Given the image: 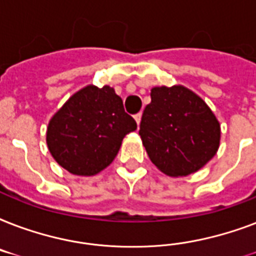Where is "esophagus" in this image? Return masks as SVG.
I'll use <instances>...</instances> for the list:
<instances>
[{
	"mask_svg": "<svg viewBox=\"0 0 256 256\" xmlns=\"http://www.w3.org/2000/svg\"><path fill=\"white\" fill-rule=\"evenodd\" d=\"M140 118H142V112H138V114H136V116H134V120H136V122L138 126H140Z\"/></svg>",
	"mask_w": 256,
	"mask_h": 256,
	"instance_id": "obj_1",
	"label": "esophagus"
}]
</instances>
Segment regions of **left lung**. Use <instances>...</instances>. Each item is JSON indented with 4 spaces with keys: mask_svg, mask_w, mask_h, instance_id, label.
<instances>
[{
    "mask_svg": "<svg viewBox=\"0 0 256 256\" xmlns=\"http://www.w3.org/2000/svg\"><path fill=\"white\" fill-rule=\"evenodd\" d=\"M140 136L148 158L168 176H186L216 154L220 124L206 102L184 86L152 88Z\"/></svg>",
    "mask_w": 256,
    "mask_h": 256,
    "instance_id": "8db88e82",
    "label": "left lung"
}]
</instances>
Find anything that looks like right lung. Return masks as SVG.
Returning <instances> with one entry per match:
<instances>
[{
    "instance_id": "add662e5",
    "label": "right lung",
    "mask_w": 256,
    "mask_h": 256,
    "mask_svg": "<svg viewBox=\"0 0 256 256\" xmlns=\"http://www.w3.org/2000/svg\"><path fill=\"white\" fill-rule=\"evenodd\" d=\"M136 124L110 86L88 85L70 96L50 120L46 144L60 166L74 175L98 174L112 164Z\"/></svg>"
}]
</instances>
